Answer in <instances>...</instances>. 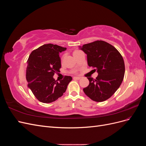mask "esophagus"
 Listing matches in <instances>:
<instances>
[{
    "label": "esophagus",
    "mask_w": 146,
    "mask_h": 146,
    "mask_svg": "<svg viewBox=\"0 0 146 146\" xmlns=\"http://www.w3.org/2000/svg\"><path fill=\"white\" fill-rule=\"evenodd\" d=\"M81 78L80 77H74L73 78V79H74V80H80Z\"/></svg>",
    "instance_id": "34e87169"
}]
</instances>
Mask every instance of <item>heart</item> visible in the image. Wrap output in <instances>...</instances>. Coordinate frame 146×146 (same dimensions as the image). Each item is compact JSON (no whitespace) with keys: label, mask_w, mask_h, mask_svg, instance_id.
Listing matches in <instances>:
<instances>
[{"label":"heart","mask_w":146,"mask_h":146,"mask_svg":"<svg viewBox=\"0 0 146 146\" xmlns=\"http://www.w3.org/2000/svg\"><path fill=\"white\" fill-rule=\"evenodd\" d=\"M80 52H81V51L78 50H74V51L73 52V55H74V56H76L77 54H78V53H80ZM64 58V55H63L62 56H61V62H62V61H63Z\"/></svg>","instance_id":"b5f03b06"}]
</instances>
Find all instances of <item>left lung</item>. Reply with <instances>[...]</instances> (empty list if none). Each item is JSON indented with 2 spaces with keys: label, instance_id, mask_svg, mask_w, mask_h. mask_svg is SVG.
Wrapping results in <instances>:
<instances>
[{
  "label": "left lung",
  "instance_id": "obj_1",
  "mask_svg": "<svg viewBox=\"0 0 146 146\" xmlns=\"http://www.w3.org/2000/svg\"><path fill=\"white\" fill-rule=\"evenodd\" d=\"M87 55L88 64L95 68L98 76L87 77L90 84L83 88L85 94L94 101L103 102L114 94L121 85L125 74V64L120 53L110 44L96 41L80 47Z\"/></svg>",
  "mask_w": 146,
  "mask_h": 146
}]
</instances>
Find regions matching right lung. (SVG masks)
I'll list each match as a JSON object with an SVG mask.
<instances>
[{
	"label": "right lung",
	"instance_id": "add662e5",
	"mask_svg": "<svg viewBox=\"0 0 146 146\" xmlns=\"http://www.w3.org/2000/svg\"><path fill=\"white\" fill-rule=\"evenodd\" d=\"M66 50V47L47 44L33 50L29 57L26 70L28 87L42 103L53 102L62 96L72 80L70 76H66L60 82L53 77L60 72L59 53Z\"/></svg>",
	"mask_w": 146,
	"mask_h": 146
}]
</instances>
